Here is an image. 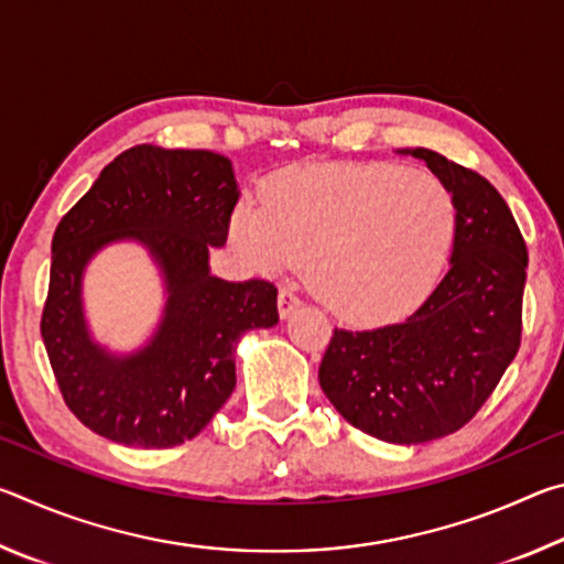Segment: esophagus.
Instances as JSON below:
<instances>
[{
	"instance_id": "1",
	"label": "esophagus",
	"mask_w": 564,
	"mask_h": 564,
	"mask_svg": "<svg viewBox=\"0 0 564 564\" xmlns=\"http://www.w3.org/2000/svg\"><path fill=\"white\" fill-rule=\"evenodd\" d=\"M299 305H301V299H299V293H295L293 285H283V289L279 291V313H281V318H289L291 313L299 308Z\"/></svg>"
}]
</instances>
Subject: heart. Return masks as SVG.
Instances as JSON below:
<instances>
[{
    "mask_svg": "<svg viewBox=\"0 0 564 564\" xmlns=\"http://www.w3.org/2000/svg\"><path fill=\"white\" fill-rule=\"evenodd\" d=\"M455 198L441 178L370 161L283 171L241 204L234 241L265 271L308 263L313 293L352 323L403 316L451 253Z\"/></svg>",
    "mask_w": 564,
    "mask_h": 564,
    "instance_id": "1",
    "label": "heart"
}]
</instances>
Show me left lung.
<instances>
[{"label":"left lung","mask_w":564,"mask_h":564,"mask_svg":"<svg viewBox=\"0 0 564 564\" xmlns=\"http://www.w3.org/2000/svg\"><path fill=\"white\" fill-rule=\"evenodd\" d=\"M457 208L451 269L393 326L333 330L318 380L352 427L417 445L470 423L498 388L522 338L528 246L505 198L477 171L413 149Z\"/></svg>","instance_id":"obj_1"}]
</instances>
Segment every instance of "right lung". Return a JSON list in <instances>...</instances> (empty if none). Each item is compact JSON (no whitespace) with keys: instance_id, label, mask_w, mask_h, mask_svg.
<instances>
[{"instance_id":"1","label":"right lung","mask_w":564,"mask_h":564,"mask_svg":"<svg viewBox=\"0 0 564 564\" xmlns=\"http://www.w3.org/2000/svg\"><path fill=\"white\" fill-rule=\"evenodd\" d=\"M238 202L231 161L206 149L139 144L104 166L56 226L42 338L66 408L89 431L129 447H174L208 425L236 388L234 350L279 323L271 281H221L208 248L224 246ZM119 237L147 242L167 275L155 340L113 359L88 340L80 271Z\"/></svg>"}]
</instances>
